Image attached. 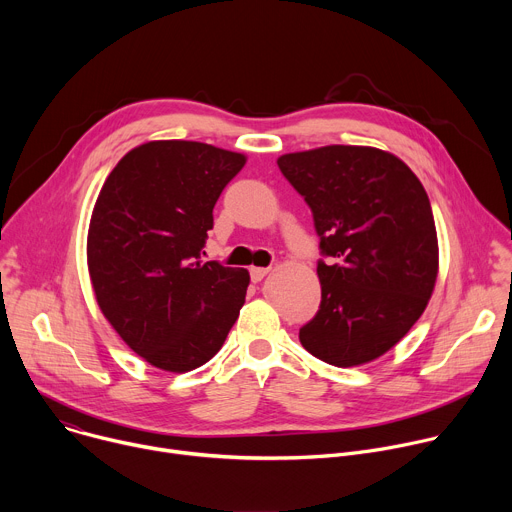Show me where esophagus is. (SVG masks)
Here are the masks:
<instances>
[{
	"instance_id": "1",
	"label": "esophagus",
	"mask_w": 512,
	"mask_h": 512,
	"mask_svg": "<svg viewBox=\"0 0 512 512\" xmlns=\"http://www.w3.org/2000/svg\"><path fill=\"white\" fill-rule=\"evenodd\" d=\"M269 271H271L269 267H251V279H253L255 283H259Z\"/></svg>"
}]
</instances>
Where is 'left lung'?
Listing matches in <instances>:
<instances>
[{
	"label": "left lung",
	"mask_w": 512,
	"mask_h": 512,
	"mask_svg": "<svg viewBox=\"0 0 512 512\" xmlns=\"http://www.w3.org/2000/svg\"><path fill=\"white\" fill-rule=\"evenodd\" d=\"M281 174L314 214L322 255L318 314L302 346L334 367L391 350L423 314L440 249L419 178L397 156L367 145L285 154Z\"/></svg>",
	"instance_id": "obj_1"
}]
</instances>
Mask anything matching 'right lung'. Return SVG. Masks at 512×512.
I'll return each instance as SVG.
<instances>
[{
	"instance_id": "1",
	"label": "right lung",
	"mask_w": 512,
	"mask_h": 512,
	"mask_svg": "<svg viewBox=\"0 0 512 512\" xmlns=\"http://www.w3.org/2000/svg\"><path fill=\"white\" fill-rule=\"evenodd\" d=\"M247 158L200 141L137 145L95 202L87 263L97 304L152 367L208 362L245 304L249 271L202 261L212 208Z\"/></svg>"
}]
</instances>
